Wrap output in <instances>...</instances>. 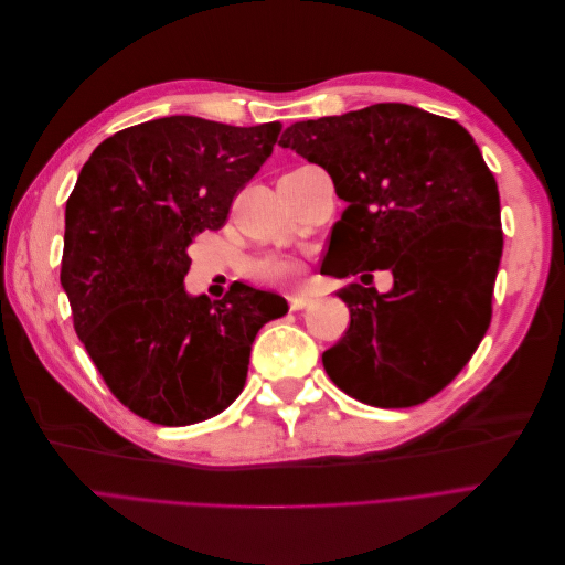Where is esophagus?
<instances>
[{"mask_svg": "<svg viewBox=\"0 0 565 565\" xmlns=\"http://www.w3.org/2000/svg\"><path fill=\"white\" fill-rule=\"evenodd\" d=\"M287 301H289V309H292V311H303L306 306H311L313 297L311 295H289Z\"/></svg>", "mask_w": 565, "mask_h": 565, "instance_id": "esophagus-1", "label": "esophagus"}]
</instances>
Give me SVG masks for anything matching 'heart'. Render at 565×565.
Listing matches in <instances>:
<instances>
[{"mask_svg":"<svg viewBox=\"0 0 565 565\" xmlns=\"http://www.w3.org/2000/svg\"><path fill=\"white\" fill-rule=\"evenodd\" d=\"M247 276L254 282H264V285H285V282H295L301 276V262L292 254H264L256 256L247 264Z\"/></svg>","mask_w":565,"mask_h":565,"instance_id":"1","label":"heart"}]
</instances>
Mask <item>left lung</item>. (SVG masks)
Wrapping results in <instances>:
<instances>
[{
  "label": "left lung",
  "instance_id": "left-lung-1",
  "mask_svg": "<svg viewBox=\"0 0 565 565\" xmlns=\"http://www.w3.org/2000/svg\"><path fill=\"white\" fill-rule=\"evenodd\" d=\"M280 146L320 164L347 202L324 276L393 273L386 295L339 289L351 324L322 353L324 372L374 407L429 401L469 363L492 318L504 241L481 150L455 119L405 104L295 122Z\"/></svg>",
  "mask_w": 565,
  "mask_h": 565
}]
</instances>
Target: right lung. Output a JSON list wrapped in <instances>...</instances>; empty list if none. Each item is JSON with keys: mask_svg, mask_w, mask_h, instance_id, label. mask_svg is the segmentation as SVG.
<instances>
[{"mask_svg": "<svg viewBox=\"0 0 565 565\" xmlns=\"http://www.w3.org/2000/svg\"><path fill=\"white\" fill-rule=\"evenodd\" d=\"M282 125L231 127L193 115L113 134L65 204L61 285L113 396L162 426L204 422L241 396L252 341L287 301L235 282L191 297L188 245L226 224Z\"/></svg>", "mask_w": 565, "mask_h": 565, "instance_id": "obj_1", "label": "right lung"}]
</instances>
